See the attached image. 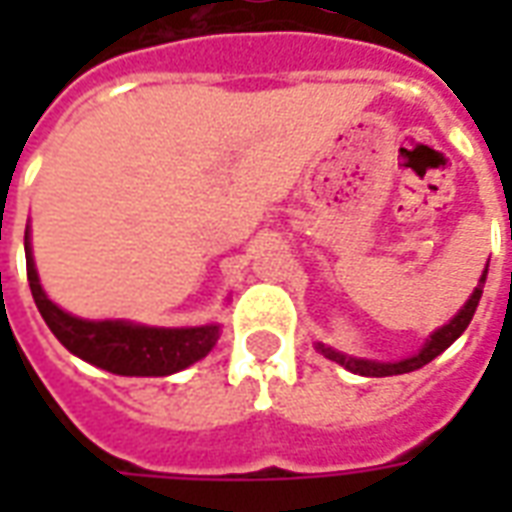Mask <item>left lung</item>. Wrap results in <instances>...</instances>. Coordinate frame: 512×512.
Segmentation results:
<instances>
[{"instance_id":"obj_1","label":"left lung","mask_w":512,"mask_h":512,"mask_svg":"<svg viewBox=\"0 0 512 512\" xmlns=\"http://www.w3.org/2000/svg\"><path fill=\"white\" fill-rule=\"evenodd\" d=\"M485 274H488V266H485L483 277H480V285L474 288V293L469 296V301L463 304L461 312L452 318L450 323H444L441 329L430 334V340L422 345V351L414 356H408V359H400V362H373V359H356V356H345L340 351H334V348H326V345L318 343V351H321L326 359H332L337 365H343L345 370H351V373H359V376H370V378H384V376H400V373H411V370H419V367H425L428 362H433L441 351H447L463 332H466V326L472 323V315L477 310V304H480V296H483V285H485Z\"/></svg>"}]
</instances>
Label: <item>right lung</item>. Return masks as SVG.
Segmentation results:
<instances>
[{"label": "right lung", "instance_id": "add662e5", "mask_svg": "<svg viewBox=\"0 0 512 512\" xmlns=\"http://www.w3.org/2000/svg\"><path fill=\"white\" fill-rule=\"evenodd\" d=\"M24 252H27L29 290L46 326L71 354L101 370H109L115 376H172L183 367L200 362L202 356H208L219 340L216 323L191 326V329H158V326H139L128 321L76 318L71 312L60 310L40 288L32 246H29V227L24 233Z\"/></svg>", "mask_w": 512, "mask_h": 512}]
</instances>
